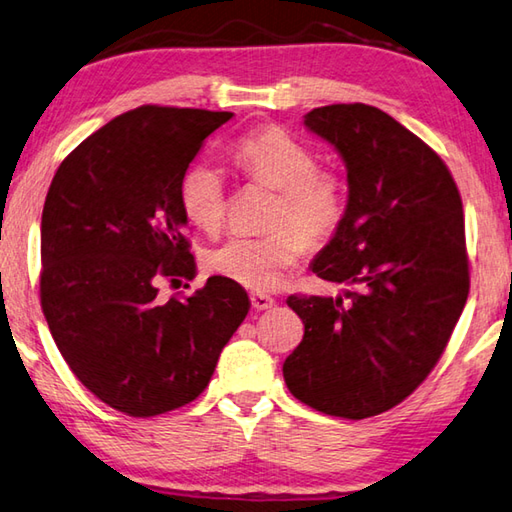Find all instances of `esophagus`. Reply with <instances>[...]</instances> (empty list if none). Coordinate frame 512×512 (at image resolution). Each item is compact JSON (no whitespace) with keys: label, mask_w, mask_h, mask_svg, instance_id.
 Listing matches in <instances>:
<instances>
[{"label":"esophagus","mask_w":512,"mask_h":512,"mask_svg":"<svg viewBox=\"0 0 512 512\" xmlns=\"http://www.w3.org/2000/svg\"><path fill=\"white\" fill-rule=\"evenodd\" d=\"M250 304H253L255 311H266V309H271L275 300L266 293H250Z\"/></svg>","instance_id":"1"}]
</instances>
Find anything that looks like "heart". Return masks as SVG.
Listing matches in <instances>:
<instances>
[{"label":"heart","instance_id":"heart-1","mask_svg":"<svg viewBox=\"0 0 512 512\" xmlns=\"http://www.w3.org/2000/svg\"><path fill=\"white\" fill-rule=\"evenodd\" d=\"M232 159L250 181L277 190L271 226L259 237H230L206 255V268L232 284L268 291L304 253L306 242L329 239L345 217V185L329 170H318L315 154L277 127L241 138ZM183 210L190 224L217 232L226 219L224 176L210 163H197L183 179ZM291 223L300 233L288 229ZM281 228L277 229L276 226Z\"/></svg>","mask_w":512,"mask_h":512}]
</instances>
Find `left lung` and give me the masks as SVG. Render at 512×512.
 <instances>
[{
  "instance_id": "obj_1",
  "label": "left lung",
  "mask_w": 512,
  "mask_h": 512,
  "mask_svg": "<svg viewBox=\"0 0 512 512\" xmlns=\"http://www.w3.org/2000/svg\"><path fill=\"white\" fill-rule=\"evenodd\" d=\"M309 132L336 147L349 199L313 273L353 286L291 295L304 338L284 360L288 392L313 410L367 418L392 410L439 362L470 291L463 206L441 156L385 111L318 107Z\"/></svg>"
}]
</instances>
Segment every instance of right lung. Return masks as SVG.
<instances>
[{
  "instance_id": "1",
  "label": "right lung",
  "mask_w": 512,
  "mask_h": 512,
  "mask_svg": "<svg viewBox=\"0 0 512 512\" xmlns=\"http://www.w3.org/2000/svg\"><path fill=\"white\" fill-rule=\"evenodd\" d=\"M230 111L143 105L109 120L55 172L42 210L40 300L62 358L102 403L156 416L194 401L248 315L221 277L159 302L194 275L183 176Z\"/></svg>"
}]
</instances>
